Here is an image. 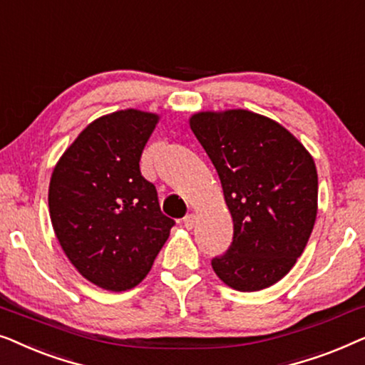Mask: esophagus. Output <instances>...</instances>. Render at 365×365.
Returning a JSON list of instances; mask_svg holds the SVG:
<instances>
[{
  "instance_id": "1",
  "label": "esophagus",
  "mask_w": 365,
  "mask_h": 365,
  "mask_svg": "<svg viewBox=\"0 0 365 365\" xmlns=\"http://www.w3.org/2000/svg\"><path fill=\"white\" fill-rule=\"evenodd\" d=\"M182 222H184V226H186L187 229H192L194 224H196V216H194L192 212L191 214H186V216H184V219H182Z\"/></svg>"
}]
</instances>
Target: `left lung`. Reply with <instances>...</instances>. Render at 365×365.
<instances>
[{
	"mask_svg": "<svg viewBox=\"0 0 365 365\" xmlns=\"http://www.w3.org/2000/svg\"><path fill=\"white\" fill-rule=\"evenodd\" d=\"M189 126L216 168L234 224L214 272L236 291L272 286L294 267L316 222L312 156L286 128L247 109L196 113Z\"/></svg>",
	"mask_w": 365,
	"mask_h": 365,
	"instance_id": "8db88e82",
	"label": "left lung"
}]
</instances>
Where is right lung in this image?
Segmentation results:
<instances>
[{
	"instance_id": "1",
	"label": "right lung",
	"mask_w": 365,
	"mask_h": 365,
	"mask_svg": "<svg viewBox=\"0 0 365 365\" xmlns=\"http://www.w3.org/2000/svg\"><path fill=\"white\" fill-rule=\"evenodd\" d=\"M158 121V114L139 109L94 119L53 169L48 204L54 234L78 272L106 291L136 287L174 226L139 169Z\"/></svg>"
}]
</instances>
